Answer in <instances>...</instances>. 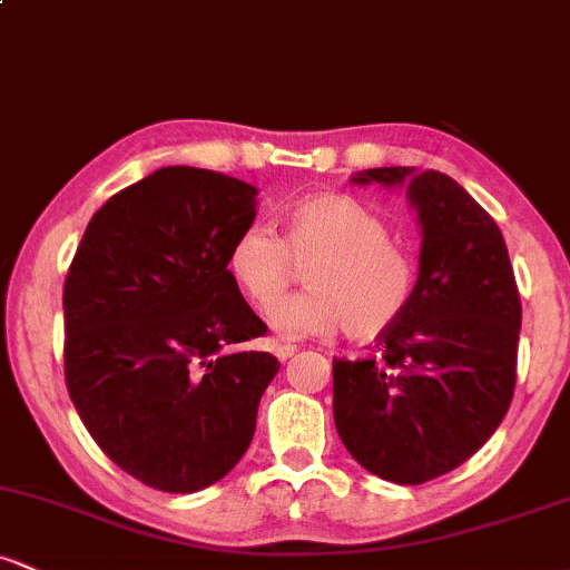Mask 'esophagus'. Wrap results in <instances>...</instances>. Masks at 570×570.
<instances>
[{
	"label": "esophagus",
	"mask_w": 570,
	"mask_h": 570,
	"mask_svg": "<svg viewBox=\"0 0 570 570\" xmlns=\"http://www.w3.org/2000/svg\"><path fill=\"white\" fill-rule=\"evenodd\" d=\"M294 351H297V345H289V343H286V345H278V348H276V356L281 358V362H286V358H292V356H294Z\"/></svg>",
	"instance_id": "esophagus-1"
}]
</instances>
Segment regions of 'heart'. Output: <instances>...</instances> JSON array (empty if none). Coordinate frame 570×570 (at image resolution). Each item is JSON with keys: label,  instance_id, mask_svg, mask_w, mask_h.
I'll list each match as a JSON object with an SVG mask.
<instances>
[{"label": "heart", "instance_id": "1", "mask_svg": "<svg viewBox=\"0 0 570 570\" xmlns=\"http://www.w3.org/2000/svg\"><path fill=\"white\" fill-rule=\"evenodd\" d=\"M389 219L348 195H313L286 214L281 238L267 225H248L227 252L233 284L265 307L291 283L293 263L311 262L308 292L267 307L278 337L330 335L345 326L353 340H372L407 313L415 294V259L391 238Z\"/></svg>", "mask_w": 570, "mask_h": 570}]
</instances>
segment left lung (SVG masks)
<instances>
[{"mask_svg": "<svg viewBox=\"0 0 570 570\" xmlns=\"http://www.w3.org/2000/svg\"><path fill=\"white\" fill-rule=\"evenodd\" d=\"M353 185L404 189L421 227L412 303L375 353L335 358V426L381 480L421 485L453 472L507 415L517 377L520 294L493 217L455 179L407 166Z\"/></svg>", "mask_w": 570, "mask_h": 570, "instance_id": "8db88e82", "label": "left lung"}]
</instances>
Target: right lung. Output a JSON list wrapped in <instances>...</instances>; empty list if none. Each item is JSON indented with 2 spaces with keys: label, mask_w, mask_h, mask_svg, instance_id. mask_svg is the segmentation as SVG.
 <instances>
[{
  "label": "right lung",
  "mask_w": 570,
  "mask_h": 570,
  "mask_svg": "<svg viewBox=\"0 0 570 570\" xmlns=\"http://www.w3.org/2000/svg\"><path fill=\"white\" fill-rule=\"evenodd\" d=\"M257 187L166 166L94 214L63 284L67 389L122 472L166 493L219 482L252 444L278 358L227 273Z\"/></svg>",
  "instance_id": "right-lung-1"
}]
</instances>
